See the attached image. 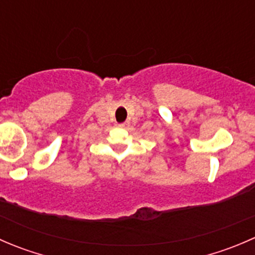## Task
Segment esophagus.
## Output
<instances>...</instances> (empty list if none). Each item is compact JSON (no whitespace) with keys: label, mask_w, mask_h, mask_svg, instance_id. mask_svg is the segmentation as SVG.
Returning a JSON list of instances; mask_svg holds the SVG:
<instances>
[{"label":"esophagus","mask_w":255,"mask_h":255,"mask_svg":"<svg viewBox=\"0 0 255 255\" xmlns=\"http://www.w3.org/2000/svg\"><path fill=\"white\" fill-rule=\"evenodd\" d=\"M126 126H127V123L123 122V123H120V125H118V127H120V128H125Z\"/></svg>","instance_id":"esophagus-1"}]
</instances>
